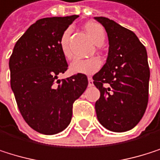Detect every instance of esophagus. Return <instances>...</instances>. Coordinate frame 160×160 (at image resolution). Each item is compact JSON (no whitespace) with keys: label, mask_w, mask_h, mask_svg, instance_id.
I'll return each instance as SVG.
<instances>
[{"label":"esophagus","mask_w":160,"mask_h":160,"mask_svg":"<svg viewBox=\"0 0 160 160\" xmlns=\"http://www.w3.org/2000/svg\"><path fill=\"white\" fill-rule=\"evenodd\" d=\"M88 85L93 86V78L91 77H88Z\"/></svg>","instance_id":"1"}]
</instances>
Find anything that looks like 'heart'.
Returning <instances> with one entry per match:
<instances>
[{
	"label": "heart",
	"instance_id": "b5f03b06",
	"mask_svg": "<svg viewBox=\"0 0 160 160\" xmlns=\"http://www.w3.org/2000/svg\"><path fill=\"white\" fill-rule=\"evenodd\" d=\"M84 29L89 37L96 44H101L104 41L105 33L104 29L100 24L97 22H86L84 24ZM69 36H70V30H65L61 36L60 39V47L64 58L67 60H71L73 58V53L69 46ZM101 65V62L97 57H91L88 59H82V60H75L71 65L70 70L73 73H79V74H86L91 75L96 73Z\"/></svg>",
	"mask_w": 160,
	"mask_h": 160
}]
</instances>
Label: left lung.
<instances>
[{
	"label": "left lung",
	"mask_w": 160,
	"mask_h": 160,
	"mask_svg": "<svg viewBox=\"0 0 160 160\" xmlns=\"http://www.w3.org/2000/svg\"><path fill=\"white\" fill-rule=\"evenodd\" d=\"M95 19L104 26L109 40L106 63L93 77L100 92L97 117L106 129L125 132L139 122L147 108L150 69L146 48L133 31L108 18Z\"/></svg>",
	"instance_id": "obj_1"
}]
</instances>
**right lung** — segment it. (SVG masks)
I'll return each instance as SVG.
<instances>
[{"label":"right lung","mask_w":160,"mask_h":160,"mask_svg":"<svg viewBox=\"0 0 160 160\" xmlns=\"http://www.w3.org/2000/svg\"><path fill=\"white\" fill-rule=\"evenodd\" d=\"M78 17L38 20L17 41L10 56V85L18 108L25 122L41 134H58L68 126L74 101L88 85L84 74L58 78L68 69L60 39Z\"/></svg>","instance_id":"obj_1"}]
</instances>
